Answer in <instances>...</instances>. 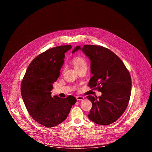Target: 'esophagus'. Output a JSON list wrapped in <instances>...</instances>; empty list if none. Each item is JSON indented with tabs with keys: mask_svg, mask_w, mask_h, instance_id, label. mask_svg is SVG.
<instances>
[{
	"mask_svg": "<svg viewBox=\"0 0 152 152\" xmlns=\"http://www.w3.org/2000/svg\"><path fill=\"white\" fill-rule=\"evenodd\" d=\"M76 99H77V100H82L84 99V97L79 96H77V97H76Z\"/></svg>",
	"mask_w": 152,
	"mask_h": 152,
	"instance_id": "esophagus-1",
	"label": "esophagus"
}]
</instances>
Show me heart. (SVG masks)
Listing matches in <instances>:
<instances>
[{"label": "heart", "instance_id": "1", "mask_svg": "<svg viewBox=\"0 0 152 152\" xmlns=\"http://www.w3.org/2000/svg\"><path fill=\"white\" fill-rule=\"evenodd\" d=\"M73 63L75 69H79L83 67H87V62L82 57H76L73 59Z\"/></svg>", "mask_w": 152, "mask_h": 152}]
</instances>
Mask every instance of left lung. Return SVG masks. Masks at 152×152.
I'll use <instances>...</instances> for the list:
<instances>
[{
  "instance_id": "8db88e82",
  "label": "left lung",
  "mask_w": 152,
  "mask_h": 152,
  "mask_svg": "<svg viewBox=\"0 0 152 152\" xmlns=\"http://www.w3.org/2000/svg\"><path fill=\"white\" fill-rule=\"evenodd\" d=\"M82 50L91 61L93 75L88 85L102 94L86 97L92 102L88 118L100 125H108L118 120L125 111L131 97L132 81L123 61L114 52L100 46H76L72 53Z\"/></svg>"
}]
</instances>
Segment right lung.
Wrapping results in <instances>:
<instances>
[{
	"instance_id": "obj_1",
	"label": "right lung",
	"mask_w": 152,
	"mask_h": 152,
	"mask_svg": "<svg viewBox=\"0 0 152 152\" xmlns=\"http://www.w3.org/2000/svg\"><path fill=\"white\" fill-rule=\"evenodd\" d=\"M70 45L49 49L37 56L29 65L21 83V94L32 118L47 127H55L66 120L76 99L69 96L52 97L53 83L60 75L65 53Z\"/></svg>"
}]
</instances>
